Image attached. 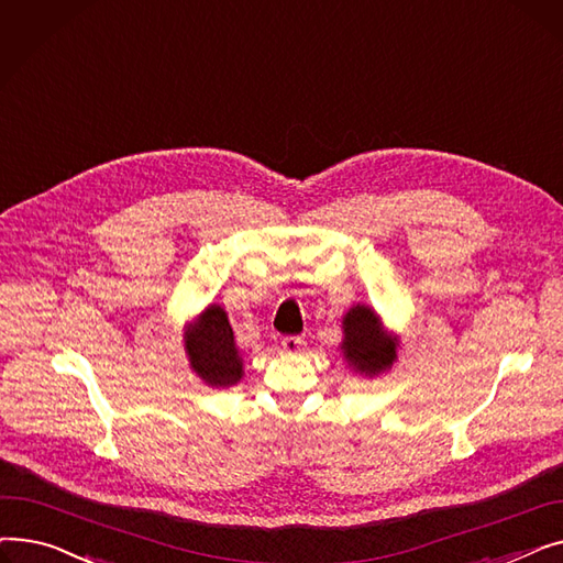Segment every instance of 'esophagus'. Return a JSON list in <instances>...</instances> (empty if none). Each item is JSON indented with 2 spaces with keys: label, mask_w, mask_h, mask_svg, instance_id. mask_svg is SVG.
Wrapping results in <instances>:
<instances>
[{
  "label": "esophagus",
  "mask_w": 563,
  "mask_h": 563,
  "mask_svg": "<svg viewBox=\"0 0 563 563\" xmlns=\"http://www.w3.org/2000/svg\"><path fill=\"white\" fill-rule=\"evenodd\" d=\"M280 346H283V351H285V353H299V351H301V338H297V335H287V338H283Z\"/></svg>",
  "instance_id": "34e87169"
}]
</instances>
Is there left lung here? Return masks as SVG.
Wrapping results in <instances>:
<instances>
[{"instance_id":"8db88e82","label":"left lung","mask_w":563,"mask_h":563,"mask_svg":"<svg viewBox=\"0 0 563 563\" xmlns=\"http://www.w3.org/2000/svg\"><path fill=\"white\" fill-rule=\"evenodd\" d=\"M342 351L346 363L363 374H378L395 361V344L380 331L376 314L365 306L346 312Z\"/></svg>"}]
</instances>
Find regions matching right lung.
<instances>
[{
	"instance_id": "right-lung-1",
	"label": "right lung",
	"mask_w": 563,
	"mask_h": 563,
	"mask_svg": "<svg viewBox=\"0 0 563 563\" xmlns=\"http://www.w3.org/2000/svg\"><path fill=\"white\" fill-rule=\"evenodd\" d=\"M191 367L210 386H232L242 378V361L223 308H207L187 342Z\"/></svg>"
}]
</instances>
